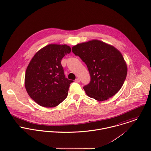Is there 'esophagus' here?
<instances>
[{"label":"esophagus","instance_id":"esophagus-1","mask_svg":"<svg viewBox=\"0 0 151 151\" xmlns=\"http://www.w3.org/2000/svg\"><path fill=\"white\" fill-rule=\"evenodd\" d=\"M75 82H77V83H78V82H80V79H79V78H76V79H75Z\"/></svg>","mask_w":151,"mask_h":151}]
</instances>
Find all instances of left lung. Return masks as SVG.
<instances>
[{"mask_svg": "<svg viewBox=\"0 0 151 151\" xmlns=\"http://www.w3.org/2000/svg\"><path fill=\"white\" fill-rule=\"evenodd\" d=\"M72 52L86 64L89 84L83 87L86 94L99 101L106 100L120 90L127 74V65L120 51L98 40L79 43Z\"/></svg>", "mask_w": 151, "mask_h": 151, "instance_id": "1", "label": "left lung"}]
</instances>
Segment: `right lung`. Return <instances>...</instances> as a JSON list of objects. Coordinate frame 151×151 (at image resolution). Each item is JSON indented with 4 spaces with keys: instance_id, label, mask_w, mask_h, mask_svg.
<instances>
[{
    "instance_id": "1",
    "label": "right lung",
    "mask_w": 151,
    "mask_h": 151,
    "mask_svg": "<svg viewBox=\"0 0 151 151\" xmlns=\"http://www.w3.org/2000/svg\"><path fill=\"white\" fill-rule=\"evenodd\" d=\"M70 51L66 44H50L38 51L31 60L24 85L29 96L40 106L54 107L66 98L73 81L65 78L61 60Z\"/></svg>"
}]
</instances>
